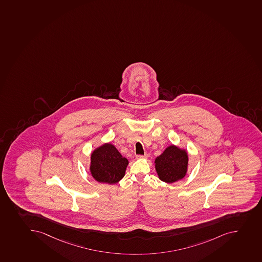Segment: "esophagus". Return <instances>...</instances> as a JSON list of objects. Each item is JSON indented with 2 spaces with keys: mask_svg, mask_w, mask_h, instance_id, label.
<instances>
[{
  "mask_svg": "<svg viewBox=\"0 0 262 262\" xmlns=\"http://www.w3.org/2000/svg\"><path fill=\"white\" fill-rule=\"evenodd\" d=\"M136 157H137V159H145V158H147V155H144V156H140V155H139V156H137Z\"/></svg>",
  "mask_w": 262,
  "mask_h": 262,
  "instance_id": "obj_1",
  "label": "esophagus"
}]
</instances>
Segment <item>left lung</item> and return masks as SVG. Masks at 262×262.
<instances>
[{"mask_svg": "<svg viewBox=\"0 0 262 262\" xmlns=\"http://www.w3.org/2000/svg\"><path fill=\"white\" fill-rule=\"evenodd\" d=\"M188 167V152L184 148L171 144L155 159V168L160 180L172 184L184 179Z\"/></svg>", "mask_w": 262, "mask_h": 262, "instance_id": "left-lung-1", "label": "left lung"}]
</instances>
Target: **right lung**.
<instances>
[{"mask_svg":"<svg viewBox=\"0 0 262 262\" xmlns=\"http://www.w3.org/2000/svg\"><path fill=\"white\" fill-rule=\"evenodd\" d=\"M127 165V158L122 157L114 144L105 143L91 153L90 171L96 181L115 184L125 176Z\"/></svg>","mask_w":262,"mask_h":262,"instance_id":"obj_1","label":"right lung"}]
</instances>
